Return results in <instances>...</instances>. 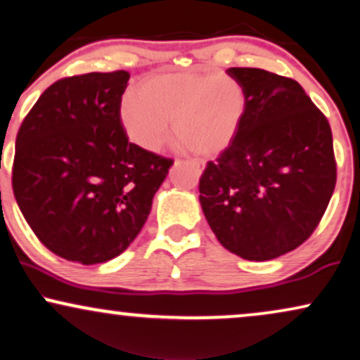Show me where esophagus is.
Segmentation results:
<instances>
[{
    "label": "esophagus",
    "instance_id": "esophagus-1",
    "mask_svg": "<svg viewBox=\"0 0 360 360\" xmlns=\"http://www.w3.org/2000/svg\"><path fill=\"white\" fill-rule=\"evenodd\" d=\"M191 165H193L198 171H201V169H202V165H201V162H198V161H191Z\"/></svg>",
    "mask_w": 360,
    "mask_h": 360
}]
</instances>
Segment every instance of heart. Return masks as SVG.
Returning <instances> with one entry per match:
<instances>
[{"instance_id": "obj_1", "label": "heart", "mask_w": 360, "mask_h": 360, "mask_svg": "<svg viewBox=\"0 0 360 360\" xmlns=\"http://www.w3.org/2000/svg\"><path fill=\"white\" fill-rule=\"evenodd\" d=\"M245 93L233 76L209 72H165L144 79L121 101L120 117L127 138L158 151L169 133L195 156L224 151L238 133Z\"/></svg>"}]
</instances>
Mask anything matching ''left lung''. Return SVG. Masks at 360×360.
I'll list each match as a JSON object with an SVG mask.
<instances>
[{
  "label": "left lung",
  "mask_w": 360,
  "mask_h": 360,
  "mask_svg": "<svg viewBox=\"0 0 360 360\" xmlns=\"http://www.w3.org/2000/svg\"><path fill=\"white\" fill-rule=\"evenodd\" d=\"M245 93L231 144L209 161L199 201L227 251L269 261L311 238L335 188L327 117L297 81L259 68H229Z\"/></svg>",
  "instance_id": "left-lung-1"
}]
</instances>
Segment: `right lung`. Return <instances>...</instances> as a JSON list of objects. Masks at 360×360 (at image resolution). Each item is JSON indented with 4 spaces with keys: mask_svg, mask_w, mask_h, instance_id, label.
<instances>
[{
    "mask_svg": "<svg viewBox=\"0 0 360 360\" xmlns=\"http://www.w3.org/2000/svg\"><path fill=\"white\" fill-rule=\"evenodd\" d=\"M127 71L59 79L16 136L13 193L22 216L49 251L84 266L126 251L172 165L127 139Z\"/></svg>",
    "mask_w": 360,
    "mask_h": 360,
    "instance_id": "1",
    "label": "right lung"
}]
</instances>
